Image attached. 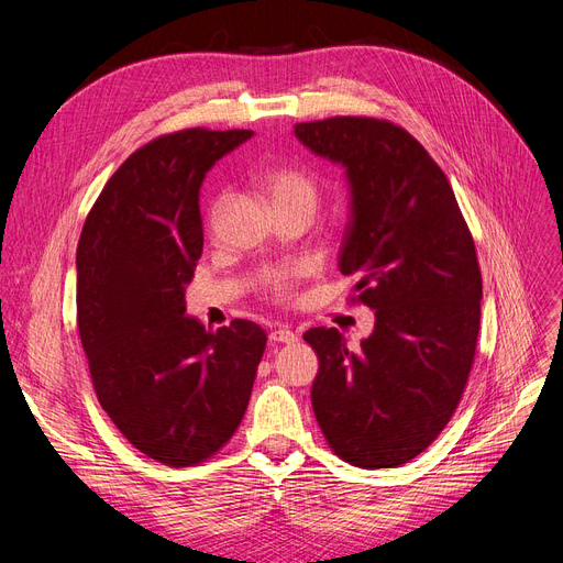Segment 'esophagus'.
Here are the masks:
<instances>
[{
	"instance_id": "1",
	"label": "esophagus",
	"mask_w": 563,
	"mask_h": 563,
	"mask_svg": "<svg viewBox=\"0 0 563 563\" xmlns=\"http://www.w3.org/2000/svg\"><path fill=\"white\" fill-rule=\"evenodd\" d=\"M269 340H272L274 344H294V342H297L299 338H297V333L289 331L287 327H278V329H274V331H272Z\"/></svg>"
}]
</instances>
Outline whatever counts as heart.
<instances>
[{
  "instance_id": "b5f03b06",
  "label": "heart",
  "mask_w": 563,
  "mask_h": 563,
  "mask_svg": "<svg viewBox=\"0 0 563 563\" xmlns=\"http://www.w3.org/2000/svg\"><path fill=\"white\" fill-rule=\"evenodd\" d=\"M260 185L269 194L278 214L303 212L312 214L319 202V183L317 177L297 166V164H272L260 173ZM223 196L214 200V212L221 210ZM308 274L303 264H287V266H269L257 278V285L269 297L285 301L291 297L294 287Z\"/></svg>"
}]
</instances>
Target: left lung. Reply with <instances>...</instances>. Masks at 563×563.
Here are the masks:
<instances>
[{
  "instance_id": "left-lung-1",
  "label": "left lung",
  "mask_w": 563,
  "mask_h": 563,
  "mask_svg": "<svg viewBox=\"0 0 563 563\" xmlns=\"http://www.w3.org/2000/svg\"><path fill=\"white\" fill-rule=\"evenodd\" d=\"M312 153L340 162L351 219L340 272L374 333L351 351L338 329H310L319 372L312 408L329 448L356 467H397L448 427L475 363L482 272L448 175L404 128L369 115L294 125Z\"/></svg>"
}]
</instances>
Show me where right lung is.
I'll use <instances>...</instances> for the list:
<instances>
[{"mask_svg": "<svg viewBox=\"0 0 563 563\" xmlns=\"http://www.w3.org/2000/svg\"><path fill=\"white\" fill-rule=\"evenodd\" d=\"M251 130L189 128L134 151L100 191L77 244V329L115 429L170 467L212 459L242 424L266 333L185 317L202 253L200 185Z\"/></svg>", "mask_w": 563, "mask_h": 563, "instance_id": "right-lung-1", "label": "right lung"}]
</instances>
